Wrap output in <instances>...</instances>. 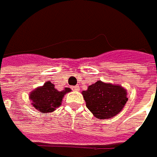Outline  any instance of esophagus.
Returning a JSON list of instances; mask_svg holds the SVG:
<instances>
[{
	"mask_svg": "<svg viewBox=\"0 0 157 157\" xmlns=\"http://www.w3.org/2000/svg\"><path fill=\"white\" fill-rule=\"evenodd\" d=\"M73 89H74V90H76V91H78V90H79L78 86H73Z\"/></svg>",
	"mask_w": 157,
	"mask_h": 157,
	"instance_id": "34e87169",
	"label": "esophagus"
}]
</instances>
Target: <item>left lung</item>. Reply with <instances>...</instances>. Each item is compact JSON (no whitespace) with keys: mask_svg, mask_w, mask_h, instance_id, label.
Instances as JSON below:
<instances>
[{"mask_svg":"<svg viewBox=\"0 0 157 157\" xmlns=\"http://www.w3.org/2000/svg\"><path fill=\"white\" fill-rule=\"evenodd\" d=\"M82 94L87 109L101 120L117 115L128 101L127 92L123 87L101 80L89 86Z\"/></svg>","mask_w":157,"mask_h":157,"instance_id":"1","label":"left lung"}]
</instances>
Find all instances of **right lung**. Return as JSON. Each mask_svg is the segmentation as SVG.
<instances>
[{
  "mask_svg": "<svg viewBox=\"0 0 157 157\" xmlns=\"http://www.w3.org/2000/svg\"><path fill=\"white\" fill-rule=\"evenodd\" d=\"M69 92H71L69 87H65L62 91H58L54 85L48 81L43 86L35 89L29 97L33 102V106L43 113H46L53 112L55 108L60 106L63 95Z\"/></svg>",
  "mask_w": 157,
  "mask_h": 157,
  "instance_id": "obj_1",
  "label": "right lung"
}]
</instances>
